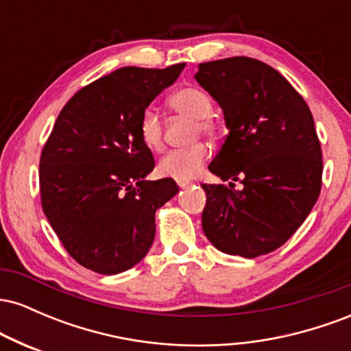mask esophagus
Wrapping results in <instances>:
<instances>
[{
  "label": "esophagus",
  "instance_id": "1",
  "mask_svg": "<svg viewBox=\"0 0 351 351\" xmlns=\"http://www.w3.org/2000/svg\"><path fill=\"white\" fill-rule=\"evenodd\" d=\"M176 184H178L180 188H188L189 186V181L188 180H176Z\"/></svg>",
  "mask_w": 351,
  "mask_h": 351
}]
</instances>
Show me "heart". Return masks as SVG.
<instances>
[{
    "mask_svg": "<svg viewBox=\"0 0 351 351\" xmlns=\"http://www.w3.org/2000/svg\"><path fill=\"white\" fill-rule=\"evenodd\" d=\"M168 106L175 112L191 117L196 120L198 130L203 134H213L215 123L211 120L213 100L203 88L195 86L181 87L168 97ZM138 134L145 147L153 152H160L163 148V125L160 115L153 108H147L140 117ZM209 156V148L204 143L191 145L188 148L168 152L160 160L158 170L165 176H171L175 180H189L199 171L204 160Z\"/></svg>",
    "mask_w": 351,
    "mask_h": 351,
    "instance_id": "1",
    "label": "heart"
}]
</instances>
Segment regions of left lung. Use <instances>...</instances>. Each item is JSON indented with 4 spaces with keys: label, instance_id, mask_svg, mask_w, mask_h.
<instances>
[{
    "label": "left lung",
    "instance_id": "8db88e82",
    "mask_svg": "<svg viewBox=\"0 0 351 351\" xmlns=\"http://www.w3.org/2000/svg\"><path fill=\"white\" fill-rule=\"evenodd\" d=\"M195 79L219 104L229 132L208 167L231 180L229 186L201 184L204 234L231 256L276 251L320 195L324 163L310 108L284 75L257 59L203 62Z\"/></svg>",
    "mask_w": 351,
    "mask_h": 351
}]
</instances>
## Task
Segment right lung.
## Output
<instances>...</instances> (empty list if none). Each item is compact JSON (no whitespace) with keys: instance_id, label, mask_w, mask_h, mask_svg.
I'll list each match as a JSON object with an SVG mask.
<instances>
[{"instance_id":"right-lung-1","label":"right lung","mask_w":351,"mask_h":351,"mask_svg":"<svg viewBox=\"0 0 351 351\" xmlns=\"http://www.w3.org/2000/svg\"><path fill=\"white\" fill-rule=\"evenodd\" d=\"M183 69L122 67L88 84L64 106L44 145V215L90 271L115 276L138 264L155 239L156 209L178 193L175 180H147L155 160L138 122Z\"/></svg>"}]
</instances>
